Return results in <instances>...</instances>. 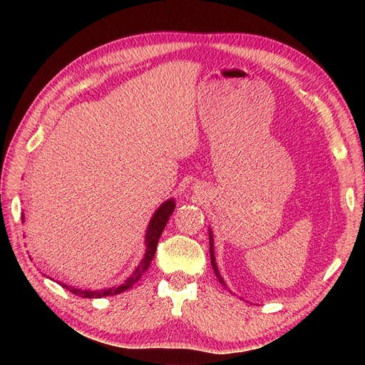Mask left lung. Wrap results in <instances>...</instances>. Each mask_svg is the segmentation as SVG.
Segmentation results:
<instances>
[{
	"mask_svg": "<svg viewBox=\"0 0 365 365\" xmlns=\"http://www.w3.org/2000/svg\"><path fill=\"white\" fill-rule=\"evenodd\" d=\"M208 232H210V231H208ZM208 235H210V259H212V266H213L215 274H216V277H217L219 282H220L223 287H226V284H225L223 278H222V277H220V274H219L217 266H216V257H215V250H213V235H212V232H210Z\"/></svg>",
	"mask_w": 365,
	"mask_h": 365,
	"instance_id": "left-lung-1",
	"label": "left lung"
}]
</instances>
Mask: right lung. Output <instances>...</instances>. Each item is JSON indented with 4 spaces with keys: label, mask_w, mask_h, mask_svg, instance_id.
Wrapping results in <instances>:
<instances>
[{
    "label": "right lung",
    "mask_w": 365,
    "mask_h": 365,
    "mask_svg": "<svg viewBox=\"0 0 365 365\" xmlns=\"http://www.w3.org/2000/svg\"><path fill=\"white\" fill-rule=\"evenodd\" d=\"M176 208V204L173 200H168L165 201L157 212L155 215L152 216V220L149 222V226H148V231H146V253H145V257L143 260L140 262L139 267L136 271L133 272V275L130 278L125 279V282L120 287H117V289H108V290H102V292H90V290H80V289H73V287H69L66 284H61L63 289L69 290L71 293L80 296V297H88V299H101V297H105V296H115V294H120L125 290H128L130 287L134 285V282H138L140 279V277L148 271V267L153 259V256H155V252H157V244L160 241V237L164 231V227L170 219V216L173 215V212H175Z\"/></svg>",
    "instance_id": "obj_1"
}]
</instances>
